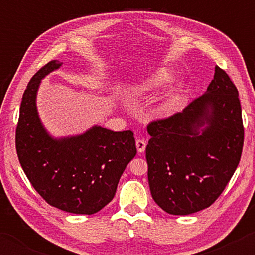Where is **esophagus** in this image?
<instances>
[{
  "instance_id": "obj_1",
  "label": "esophagus",
  "mask_w": 255,
  "mask_h": 255,
  "mask_svg": "<svg viewBox=\"0 0 255 255\" xmlns=\"http://www.w3.org/2000/svg\"><path fill=\"white\" fill-rule=\"evenodd\" d=\"M135 145H136L137 152H139V153H144L145 148H146V141H145V140L144 139H137Z\"/></svg>"
}]
</instances>
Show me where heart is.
Returning a JSON list of instances; mask_svg holds the SVG:
<instances>
[{
    "mask_svg": "<svg viewBox=\"0 0 255 255\" xmlns=\"http://www.w3.org/2000/svg\"><path fill=\"white\" fill-rule=\"evenodd\" d=\"M172 79H174V73L169 71V69H157L137 89H135L134 95L140 96L142 93L157 92V91L164 89L168 84H170ZM183 90L184 84L182 81H177L166 91L165 95L159 99L156 108H154V114L158 118H170V116L177 113L181 107V102H182Z\"/></svg>",
    "mask_w": 255,
    "mask_h": 255,
    "instance_id": "1",
    "label": "heart"
}]
</instances>
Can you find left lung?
<instances>
[{
	"label": "left lung",
	"instance_id": "1",
	"mask_svg": "<svg viewBox=\"0 0 255 255\" xmlns=\"http://www.w3.org/2000/svg\"><path fill=\"white\" fill-rule=\"evenodd\" d=\"M146 147L152 198L186 216L216 201L238 168L244 146L239 92L218 66L206 92L182 113L152 122Z\"/></svg>",
	"mask_w": 255,
	"mask_h": 255
}]
</instances>
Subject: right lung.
Here are the masks:
<instances>
[{"instance_id": "right-lung-1", "label": "right lung", "mask_w": 255, "mask_h": 255, "mask_svg": "<svg viewBox=\"0 0 255 255\" xmlns=\"http://www.w3.org/2000/svg\"><path fill=\"white\" fill-rule=\"evenodd\" d=\"M63 62L54 60L27 85L20 105L16 152L33 188L51 206L75 215H93L113 200L126 166L135 157L133 131L93 125L84 133L52 136L39 118L42 80Z\"/></svg>"}]
</instances>
